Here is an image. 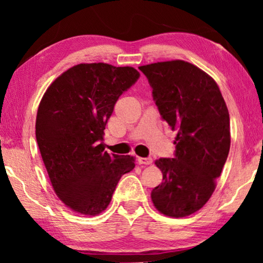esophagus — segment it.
I'll return each instance as SVG.
<instances>
[{
  "label": "esophagus",
  "mask_w": 263,
  "mask_h": 263,
  "mask_svg": "<svg viewBox=\"0 0 263 263\" xmlns=\"http://www.w3.org/2000/svg\"><path fill=\"white\" fill-rule=\"evenodd\" d=\"M138 163L143 165H151L153 163L152 158H138Z\"/></svg>",
  "instance_id": "1"
}]
</instances>
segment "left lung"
<instances>
[{"instance_id": "8db88e82", "label": "left lung", "mask_w": 263, "mask_h": 263, "mask_svg": "<svg viewBox=\"0 0 263 263\" xmlns=\"http://www.w3.org/2000/svg\"><path fill=\"white\" fill-rule=\"evenodd\" d=\"M148 79L153 100L177 132L174 158L156 165L163 183L151 197L160 213L182 218L210 200L230 151V116L217 82L192 63L167 61L139 67Z\"/></svg>"}]
</instances>
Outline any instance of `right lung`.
Listing matches in <instances>:
<instances>
[{
	"mask_svg": "<svg viewBox=\"0 0 263 263\" xmlns=\"http://www.w3.org/2000/svg\"><path fill=\"white\" fill-rule=\"evenodd\" d=\"M139 78L132 67L81 63L43 96L35 139L53 190L78 213H102L122 176L135 167L133 157L104 151L103 134L115 104Z\"/></svg>",
	"mask_w": 263,
	"mask_h": 263,
	"instance_id": "add662e5",
	"label": "right lung"
}]
</instances>
